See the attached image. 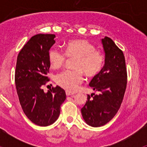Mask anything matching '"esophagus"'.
<instances>
[{
  "label": "esophagus",
  "mask_w": 147,
  "mask_h": 147,
  "mask_svg": "<svg viewBox=\"0 0 147 147\" xmlns=\"http://www.w3.org/2000/svg\"><path fill=\"white\" fill-rule=\"evenodd\" d=\"M66 96H74V93H71L69 91H66Z\"/></svg>",
  "instance_id": "esophagus-1"
}]
</instances>
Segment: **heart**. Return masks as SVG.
Here are the masks:
<instances>
[{"label":"heart","instance_id":"1","mask_svg":"<svg viewBox=\"0 0 147 147\" xmlns=\"http://www.w3.org/2000/svg\"><path fill=\"white\" fill-rule=\"evenodd\" d=\"M65 54L57 47L49 51L51 66L58 68L64 64L66 55L76 58L74 67L76 70H65L56 75L57 85L69 92H74L83 81V73L92 77L98 74L103 67L105 57L100 51L96 50L93 44L84 40H71L65 46Z\"/></svg>","mask_w":147,"mask_h":147}]
</instances>
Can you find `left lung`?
Masks as SVG:
<instances>
[{
    "instance_id": "obj_1",
    "label": "left lung",
    "mask_w": 147,
    "mask_h": 147,
    "mask_svg": "<svg viewBox=\"0 0 147 147\" xmlns=\"http://www.w3.org/2000/svg\"><path fill=\"white\" fill-rule=\"evenodd\" d=\"M105 65L89 85L99 94L88 95V101L81 109L87 124L93 127L108 123L117 113L127 87V69L122 51L110 38L102 39Z\"/></svg>"
}]
</instances>
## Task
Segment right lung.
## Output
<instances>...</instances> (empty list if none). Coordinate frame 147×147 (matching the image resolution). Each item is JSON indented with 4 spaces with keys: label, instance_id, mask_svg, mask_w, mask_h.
Instances as JSON below:
<instances>
[{
    "label": "right lung",
    "instance_id": "1",
    "mask_svg": "<svg viewBox=\"0 0 147 147\" xmlns=\"http://www.w3.org/2000/svg\"><path fill=\"white\" fill-rule=\"evenodd\" d=\"M54 34H38L23 46L18 56L15 81L23 112L34 124L51 125L60 113V106L66 98L59 86L47 93L42 88L49 81V51L55 43Z\"/></svg>",
    "mask_w": 147,
    "mask_h": 147
}]
</instances>
